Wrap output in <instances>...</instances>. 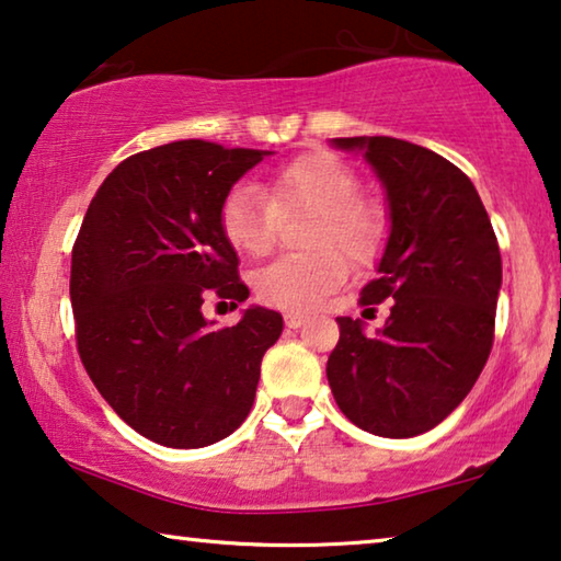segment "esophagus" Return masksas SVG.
Returning <instances> with one entry per match:
<instances>
[{
    "instance_id": "34e87169",
    "label": "esophagus",
    "mask_w": 561,
    "mask_h": 561,
    "mask_svg": "<svg viewBox=\"0 0 561 561\" xmlns=\"http://www.w3.org/2000/svg\"><path fill=\"white\" fill-rule=\"evenodd\" d=\"M305 322H307L305 314H297V312H287V314H284V324H287L289 330H299Z\"/></svg>"
}]
</instances>
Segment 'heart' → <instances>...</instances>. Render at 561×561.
Returning a JSON list of instances; mask_svg holds the SVG:
<instances>
[{"label": "heart", "instance_id": "obj_1", "mask_svg": "<svg viewBox=\"0 0 561 561\" xmlns=\"http://www.w3.org/2000/svg\"><path fill=\"white\" fill-rule=\"evenodd\" d=\"M266 196L233 186L219 206V229L231 249L262 256L277 239L279 216L307 214L305 254L274 259L254 274L264 305L287 312H312L347 279V259L370 264L386 239V214L357 196V175L330 150H307L266 179Z\"/></svg>", "mask_w": 561, "mask_h": 561}]
</instances>
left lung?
I'll return each instance as SVG.
<instances>
[{"label":"left lung","instance_id":"obj_1","mask_svg":"<svg viewBox=\"0 0 561 561\" xmlns=\"http://www.w3.org/2000/svg\"><path fill=\"white\" fill-rule=\"evenodd\" d=\"M363 153L388 201V241L363 305L392 299L386 328L337 317L328 380L373 436L411 438L461 405L494 345L501 254L471 179L433 150L388 136L332 138Z\"/></svg>","mask_w":561,"mask_h":561}]
</instances>
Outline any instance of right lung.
I'll return each mask as SVG.
<instances>
[{
  "label": "right lung",
  "mask_w": 561,
  "mask_h": 561,
  "mask_svg": "<svg viewBox=\"0 0 561 561\" xmlns=\"http://www.w3.org/2000/svg\"><path fill=\"white\" fill-rule=\"evenodd\" d=\"M272 150L175 140L125 158L88 206L72 249L78 353L133 431L169 448L231 436L254 405L282 314L249 307L233 328L201 312L208 295L249 297L219 206Z\"/></svg>",
  "instance_id": "obj_1"
}]
</instances>
